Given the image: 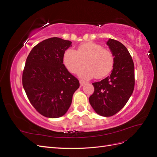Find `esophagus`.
<instances>
[{
	"label": "esophagus",
	"mask_w": 157,
	"mask_h": 157,
	"mask_svg": "<svg viewBox=\"0 0 157 157\" xmlns=\"http://www.w3.org/2000/svg\"><path fill=\"white\" fill-rule=\"evenodd\" d=\"M85 84H86V82H85L84 80H80V86H84V85Z\"/></svg>",
	"instance_id": "34e87169"
}]
</instances>
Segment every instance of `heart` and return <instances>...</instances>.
<instances>
[{
  "label": "heart",
  "mask_w": 157,
  "mask_h": 157,
  "mask_svg": "<svg viewBox=\"0 0 157 157\" xmlns=\"http://www.w3.org/2000/svg\"><path fill=\"white\" fill-rule=\"evenodd\" d=\"M83 61L85 65L79 69V77L86 79L94 77L101 78L111 71L115 58L110 50L93 42L81 44L76 50L69 48L64 52L63 62L71 73L77 72Z\"/></svg>",
  "instance_id": "1"
}]
</instances>
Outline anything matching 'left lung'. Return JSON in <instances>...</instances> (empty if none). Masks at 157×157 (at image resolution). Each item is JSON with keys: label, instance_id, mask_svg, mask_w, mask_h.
I'll list each match as a JSON object with an SVG mask.
<instances>
[{"label": "left lung", "instance_id": "left-lung-1", "mask_svg": "<svg viewBox=\"0 0 157 157\" xmlns=\"http://www.w3.org/2000/svg\"><path fill=\"white\" fill-rule=\"evenodd\" d=\"M115 58L111 75L92 83L94 92L89 98L90 105L98 115L111 117L124 107L134 89V65L124 45L109 39L107 42Z\"/></svg>", "mask_w": 157, "mask_h": 157}]
</instances>
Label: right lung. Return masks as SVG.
<instances>
[{
    "label": "right lung",
    "mask_w": 157,
    "mask_h": 157,
    "mask_svg": "<svg viewBox=\"0 0 157 157\" xmlns=\"http://www.w3.org/2000/svg\"><path fill=\"white\" fill-rule=\"evenodd\" d=\"M71 42L52 37L39 42L28 55L22 84L31 105L40 115L55 118L69 109L78 80L63 63L64 52Z\"/></svg>",
    "instance_id": "1"
}]
</instances>
